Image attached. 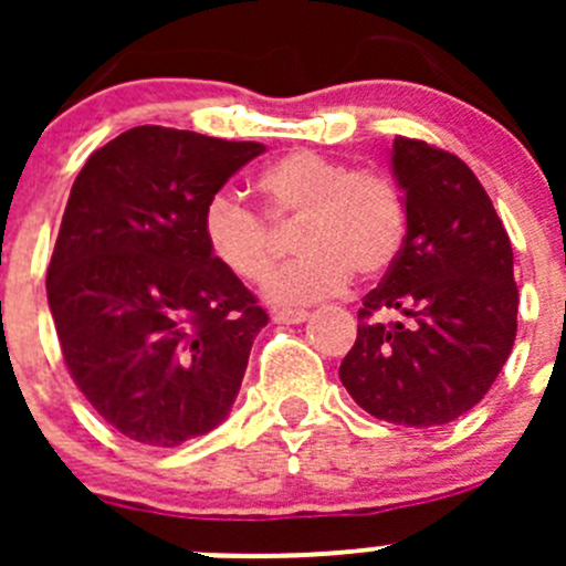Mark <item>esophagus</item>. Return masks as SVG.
<instances>
[{
	"label": "esophagus",
	"mask_w": 566,
	"mask_h": 566,
	"mask_svg": "<svg viewBox=\"0 0 566 566\" xmlns=\"http://www.w3.org/2000/svg\"><path fill=\"white\" fill-rule=\"evenodd\" d=\"M273 323H293V325H298V323H304L306 317H310V312L306 310H282V312H273Z\"/></svg>",
	"instance_id": "34e87169"
}]
</instances>
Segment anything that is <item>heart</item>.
I'll return each instance as SVG.
<instances>
[{
    "instance_id": "heart-1",
    "label": "heart",
    "mask_w": 566,
    "mask_h": 566,
    "mask_svg": "<svg viewBox=\"0 0 566 566\" xmlns=\"http://www.w3.org/2000/svg\"><path fill=\"white\" fill-rule=\"evenodd\" d=\"M268 219L290 224L298 260L273 273L265 295L301 306L336 295L350 276L375 279L394 265L408 232V208L397 182L378 169H350L315 150H290L256 177ZM210 256L241 282L256 284L276 260L265 221L232 193L219 191L202 208Z\"/></svg>"
}]
</instances>
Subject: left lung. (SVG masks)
Returning <instances> with one entry per match:
<instances>
[{
	"instance_id": "1",
	"label": "left lung",
	"mask_w": 566,
	"mask_h": 566,
	"mask_svg": "<svg viewBox=\"0 0 566 566\" xmlns=\"http://www.w3.org/2000/svg\"><path fill=\"white\" fill-rule=\"evenodd\" d=\"M391 169L408 232L358 310L339 380L375 419L424 430L468 413L510 358L515 256L488 191L458 156L397 136Z\"/></svg>"
}]
</instances>
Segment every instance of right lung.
I'll list each match as a JSON object with an SVG mask.
<instances>
[{
    "label": "right lung",
    "instance_id": "right-lung-1",
    "mask_svg": "<svg viewBox=\"0 0 566 566\" xmlns=\"http://www.w3.org/2000/svg\"><path fill=\"white\" fill-rule=\"evenodd\" d=\"M260 142L139 125L87 158L45 273L78 391L130 441L180 447L227 419L268 315L210 256L202 208Z\"/></svg>",
    "mask_w": 566,
    "mask_h": 566
}]
</instances>
